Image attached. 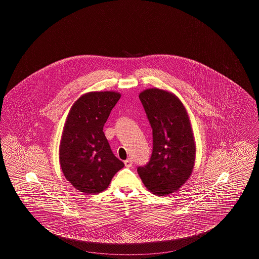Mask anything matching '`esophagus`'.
Returning <instances> with one entry per match:
<instances>
[{"instance_id":"1","label":"esophagus","mask_w":259,"mask_h":259,"mask_svg":"<svg viewBox=\"0 0 259 259\" xmlns=\"http://www.w3.org/2000/svg\"><path fill=\"white\" fill-rule=\"evenodd\" d=\"M124 164H125V167H127V168H130V167H132L133 160H132L131 158H128V159H126V160L124 161Z\"/></svg>"}]
</instances>
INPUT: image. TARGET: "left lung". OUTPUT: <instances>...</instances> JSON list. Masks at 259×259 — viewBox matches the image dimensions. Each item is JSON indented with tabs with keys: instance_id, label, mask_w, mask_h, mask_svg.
<instances>
[{
	"instance_id": "left-lung-1",
	"label": "left lung",
	"mask_w": 259,
	"mask_h": 259,
	"mask_svg": "<svg viewBox=\"0 0 259 259\" xmlns=\"http://www.w3.org/2000/svg\"><path fill=\"white\" fill-rule=\"evenodd\" d=\"M152 128L150 160L138 174L148 190L158 196L178 191L191 176L196 146L189 115L174 93L148 88L139 95Z\"/></svg>"
}]
</instances>
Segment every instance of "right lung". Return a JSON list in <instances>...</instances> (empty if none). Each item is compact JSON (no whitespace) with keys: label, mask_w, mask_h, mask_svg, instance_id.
<instances>
[{"label":"right lung","mask_w":259,"mask_h":259,"mask_svg":"<svg viewBox=\"0 0 259 259\" xmlns=\"http://www.w3.org/2000/svg\"><path fill=\"white\" fill-rule=\"evenodd\" d=\"M121 97L115 91H92L77 99L66 118L59 162L67 181L84 194L108 188L124 167L114 156L103 132L112 108Z\"/></svg>","instance_id":"1"}]
</instances>
